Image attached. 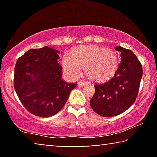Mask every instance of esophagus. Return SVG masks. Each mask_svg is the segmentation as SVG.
Masks as SVG:
<instances>
[{"mask_svg": "<svg viewBox=\"0 0 157 157\" xmlns=\"http://www.w3.org/2000/svg\"><path fill=\"white\" fill-rule=\"evenodd\" d=\"M78 85L80 86H84L87 85V83L85 82V81H78Z\"/></svg>", "mask_w": 157, "mask_h": 157, "instance_id": "34e87169", "label": "esophagus"}]
</instances>
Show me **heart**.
I'll use <instances>...</instances> for the list:
<instances>
[{
  "mask_svg": "<svg viewBox=\"0 0 157 157\" xmlns=\"http://www.w3.org/2000/svg\"><path fill=\"white\" fill-rule=\"evenodd\" d=\"M65 72L77 78L83 67L90 80L104 83L115 76L119 66V58L114 51L97 45H86L66 51L61 58Z\"/></svg>",
  "mask_w": 157,
  "mask_h": 157,
  "instance_id": "heart-1",
  "label": "heart"
}]
</instances>
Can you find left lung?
Returning a JSON list of instances; mask_svg holds the SVG:
<instances>
[{
	"mask_svg": "<svg viewBox=\"0 0 157 157\" xmlns=\"http://www.w3.org/2000/svg\"><path fill=\"white\" fill-rule=\"evenodd\" d=\"M121 63L115 76L105 83L95 84V94L90 101L98 115L111 117L121 114L134 104L138 95L143 74L142 66L131 50L117 46Z\"/></svg>",
	"mask_w": 157,
	"mask_h": 157,
	"instance_id": "8db88e82",
	"label": "left lung"
}]
</instances>
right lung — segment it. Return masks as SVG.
<instances>
[{
	"label": "right lung",
	"mask_w": 157,
	"mask_h": 157,
	"mask_svg": "<svg viewBox=\"0 0 157 157\" xmlns=\"http://www.w3.org/2000/svg\"><path fill=\"white\" fill-rule=\"evenodd\" d=\"M59 53L44 46L30 49L17 60L15 91L25 108L37 117L56 114L76 86V83H66L61 78L62 67L57 61Z\"/></svg>",
	"instance_id": "1"
}]
</instances>
